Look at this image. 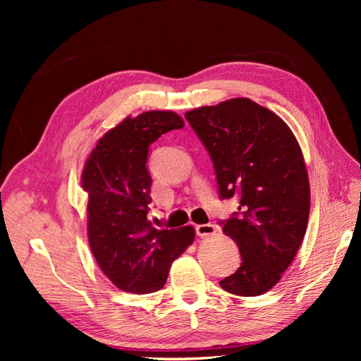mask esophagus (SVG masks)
<instances>
[{
	"mask_svg": "<svg viewBox=\"0 0 361 361\" xmlns=\"http://www.w3.org/2000/svg\"><path fill=\"white\" fill-rule=\"evenodd\" d=\"M216 232V228L214 224H197L195 226V233L199 236H211Z\"/></svg>",
	"mask_w": 361,
	"mask_h": 361,
	"instance_id": "1",
	"label": "esophagus"
}]
</instances>
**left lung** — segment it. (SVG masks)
I'll return each mask as SVG.
<instances>
[{"label": "left lung", "mask_w": 361, "mask_h": 361, "mask_svg": "<svg viewBox=\"0 0 361 361\" xmlns=\"http://www.w3.org/2000/svg\"><path fill=\"white\" fill-rule=\"evenodd\" d=\"M209 154L221 199L239 206L223 232L239 247L241 267L220 281L239 297L274 288L302 243L310 212V183L302 152L289 126L247 99L185 113Z\"/></svg>", "instance_id": "1"}]
</instances>
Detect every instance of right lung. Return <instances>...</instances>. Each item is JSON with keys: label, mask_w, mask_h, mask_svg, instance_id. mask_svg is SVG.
<instances>
[{"label": "right lung", "mask_w": 361, "mask_h": 361, "mask_svg": "<svg viewBox=\"0 0 361 361\" xmlns=\"http://www.w3.org/2000/svg\"><path fill=\"white\" fill-rule=\"evenodd\" d=\"M183 128L173 111L126 117L97 141L81 176L89 194L87 233L104 274L130 293L159 290L170 267L194 241V228H155L147 220L152 178L149 146Z\"/></svg>", "instance_id": "obj_1"}]
</instances>
